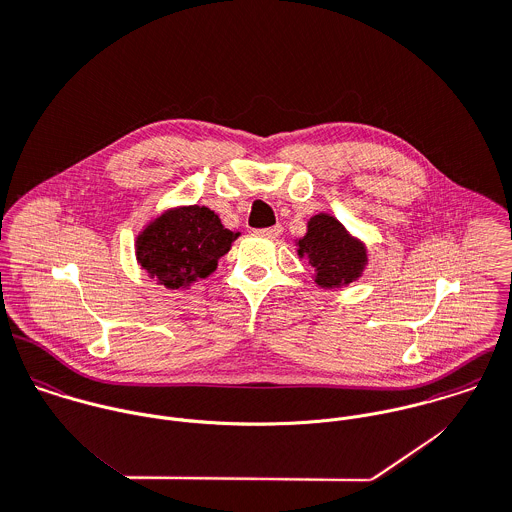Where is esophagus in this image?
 Returning a JSON list of instances; mask_svg holds the SVG:
<instances>
[{
  "instance_id": "esophagus-1",
  "label": "esophagus",
  "mask_w": 512,
  "mask_h": 512,
  "mask_svg": "<svg viewBox=\"0 0 512 512\" xmlns=\"http://www.w3.org/2000/svg\"><path fill=\"white\" fill-rule=\"evenodd\" d=\"M282 224H276V226H270V228H262V230H258L262 236H268V238H278L280 234H282Z\"/></svg>"
}]
</instances>
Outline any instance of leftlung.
I'll return each instance as SVG.
<instances>
[{"label": "left lung", "instance_id": "obj_1", "mask_svg": "<svg viewBox=\"0 0 512 512\" xmlns=\"http://www.w3.org/2000/svg\"><path fill=\"white\" fill-rule=\"evenodd\" d=\"M298 246V254L306 256L314 268L316 282L326 288L347 286L359 278L367 260L365 248L330 214H316Z\"/></svg>", "mask_w": 512, "mask_h": 512}]
</instances>
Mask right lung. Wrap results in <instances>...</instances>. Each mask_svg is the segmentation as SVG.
<instances>
[{
    "label": "right lung",
    "instance_id": "add662e5",
    "mask_svg": "<svg viewBox=\"0 0 512 512\" xmlns=\"http://www.w3.org/2000/svg\"><path fill=\"white\" fill-rule=\"evenodd\" d=\"M236 238L210 208L184 206L165 212L139 234L137 260L159 284L180 290L212 274Z\"/></svg>",
    "mask_w": 512,
    "mask_h": 512
}]
</instances>
